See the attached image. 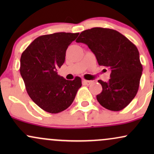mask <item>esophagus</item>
<instances>
[{"mask_svg": "<svg viewBox=\"0 0 154 154\" xmlns=\"http://www.w3.org/2000/svg\"><path fill=\"white\" fill-rule=\"evenodd\" d=\"M92 83V81L90 80H86V79H83L82 80V84L85 85H89Z\"/></svg>", "mask_w": 154, "mask_h": 154, "instance_id": "34e87169", "label": "esophagus"}]
</instances>
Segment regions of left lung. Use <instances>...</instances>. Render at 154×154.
Instances as JSON below:
<instances>
[{
	"label": "left lung",
	"mask_w": 154,
	"mask_h": 154,
	"mask_svg": "<svg viewBox=\"0 0 154 154\" xmlns=\"http://www.w3.org/2000/svg\"><path fill=\"white\" fill-rule=\"evenodd\" d=\"M76 42L86 44L98 64L111 70L108 82L98 80L102 92L97 95L98 101L109 110H122L137 94L142 75L137 47L119 32L102 27L82 32Z\"/></svg>",
	"instance_id": "obj_1"
}]
</instances>
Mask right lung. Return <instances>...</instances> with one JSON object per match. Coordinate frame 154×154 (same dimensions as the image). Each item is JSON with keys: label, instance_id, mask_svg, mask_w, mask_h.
<instances>
[{"label": "right lung", "instance_id": "add662e5", "mask_svg": "<svg viewBox=\"0 0 154 154\" xmlns=\"http://www.w3.org/2000/svg\"><path fill=\"white\" fill-rule=\"evenodd\" d=\"M79 33L56 32L37 38L21 56L20 74L28 95L39 107L51 114L72 103L82 79L67 80L56 69L65 61L66 51Z\"/></svg>", "mask_w": 154, "mask_h": 154}]
</instances>
